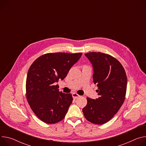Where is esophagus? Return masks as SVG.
I'll return each instance as SVG.
<instances>
[{
  "label": "esophagus",
  "instance_id": "34e87169",
  "mask_svg": "<svg viewBox=\"0 0 146 146\" xmlns=\"http://www.w3.org/2000/svg\"><path fill=\"white\" fill-rule=\"evenodd\" d=\"M72 97H73V98L74 99H77V98H78V97H80V96H79V95H78L77 93H75V92H74V93L72 94Z\"/></svg>",
  "mask_w": 146,
  "mask_h": 146
}]
</instances>
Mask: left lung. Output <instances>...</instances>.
Segmentation results:
<instances>
[{
    "label": "left lung",
    "instance_id": "left-lung-1",
    "mask_svg": "<svg viewBox=\"0 0 146 146\" xmlns=\"http://www.w3.org/2000/svg\"><path fill=\"white\" fill-rule=\"evenodd\" d=\"M85 56L93 67V82L100 97L96 100L87 97L83 112L88 121L102 125L112 119L124 102L127 77L121 63L110 55L93 52Z\"/></svg>",
    "mask_w": 146,
    "mask_h": 146
}]
</instances>
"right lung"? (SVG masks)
Listing matches in <instances>:
<instances>
[{"label":"right lung","instance_id":"right-lung-1","mask_svg":"<svg viewBox=\"0 0 146 146\" xmlns=\"http://www.w3.org/2000/svg\"><path fill=\"white\" fill-rule=\"evenodd\" d=\"M82 55V53H49L31 65L26 80V97L33 111L44 122L56 123L65 117L73 97L60 92L55 83L63 80Z\"/></svg>","mask_w":146,"mask_h":146}]
</instances>
